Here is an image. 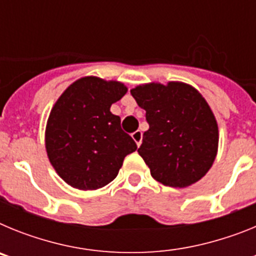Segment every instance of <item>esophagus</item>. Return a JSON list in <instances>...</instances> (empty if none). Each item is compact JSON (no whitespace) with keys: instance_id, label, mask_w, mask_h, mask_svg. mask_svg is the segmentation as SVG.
Returning <instances> with one entry per match:
<instances>
[{"instance_id":"1","label":"esophagus","mask_w":256,"mask_h":256,"mask_svg":"<svg viewBox=\"0 0 256 256\" xmlns=\"http://www.w3.org/2000/svg\"><path fill=\"white\" fill-rule=\"evenodd\" d=\"M132 138L134 140L137 146H141V142H142V132L141 130H136V132L132 133Z\"/></svg>"}]
</instances>
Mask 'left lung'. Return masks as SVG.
<instances>
[{"label":"left lung","mask_w":256,"mask_h":256,"mask_svg":"<svg viewBox=\"0 0 256 256\" xmlns=\"http://www.w3.org/2000/svg\"><path fill=\"white\" fill-rule=\"evenodd\" d=\"M146 110L148 130L138 154L154 180L187 187L204 177L218 150V126L204 97L180 82L151 83L130 90Z\"/></svg>","instance_id":"1"}]
</instances>
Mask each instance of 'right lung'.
I'll use <instances>...</instances> for the list:
<instances>
[{"instance_id": "1", "label": "right lung", "mask_w": 256, "mask_h": 256, "mask_svg": "<svg viewBox=\"0 0 256 256\" xmlns=\"http://www.w3.org/2000/svg\"><path fill=\"white\" fill-rule=\"evenodd\" d=\"M126 94L119 82L96 76L78 79L52 108L46 126V150L52 166L68 184L97 190L115 180L137 144L110 108Z\"/></svg>"}]
</instances>
